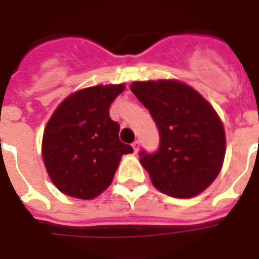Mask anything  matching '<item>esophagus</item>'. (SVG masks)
Segmentation results:
<instances>
[{"label":"esophagus","instance_id":"obj_1","mask_svg":"<svg viewBox=\"0 0 259 259\" xmlns=\"http://www.w3.org/2000/svg\"><path fill=\"white\" fill-rule=\"evenodd\" d=\"M132 147H133L134 152H136V153H137L138 149H140V141H138V140H136V141H134V143L132 144Z\"/></svg>","mask_w":259,"mask_h":259}]
</instances>
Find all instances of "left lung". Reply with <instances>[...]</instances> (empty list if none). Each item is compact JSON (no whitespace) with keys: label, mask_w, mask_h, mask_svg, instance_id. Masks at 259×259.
I'll use <instances>...</instances> for the list:
<instances>
[{"label":"left lung","mask_w":259,"mask_h":259,"mask_svg":"<svg viewBox=\"0 0 259 259\" xmlns=\"http://www.w3.org/2000/svg\"><path fill=\"white\" fill-rule=\"evenodd\" d=\"M130 90L160 134L155 153L140 152L153 186L177 198L200 194L216 179L226 156L224 127L214 108L177 80L136 81Z\"/></svg>","instance_id":"left-lung-1"}]
</instances>
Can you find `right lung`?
<instances>
[{
  "label": "right lung",
  "instance_id": "add662e5",
  "mask_svg": "<svg viewBox=\"0 0 259 259\" xmlns=\"http://www.w3.org/2000/svg\"><path fill=\"white\" fill-rule=\"evenodd\" d=\"M123 84L96 85L72 94L59 104L43 133L47 174L64 194L92 200L112 182L122 155L133 148L119 141V125L110 106Z\"/></svg>",
  "mask_w": 259,
  "mask_h": 259
}]
</instances>
